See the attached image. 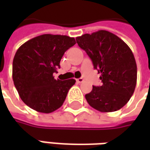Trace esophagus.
Here are the masks:
<instances>
[{
	"mask_svg": "<svg viewBox=\"0 0 150 150\" xmlns=\"http://www.w3.org/2000/svg\"><path fill=\"white\" fill-rule=\"evenodd\" d=\"M76 81H77V83H83V78L77 79H76Z\"/></svg>",
	"mask_w": 150,
	"mask_h": 150,
	"instance_id": "obj_1",
	"label": "esophagus"
}]
</instances>
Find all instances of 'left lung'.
<instances>
[{"mask_svg": "<svg viewBox=\"0 0 150 150\" xmlns=\"http://www.w3.org/2000/svg\"><path fill=\"white\" fill-rule=\"evenodd\" d=\"M76 42L100 73L103 83L85 95L89 105L101 112L120 109L129 102L137 84V63L131 49L107 30L85 34L76 38Z\"/></svg>", "mask_w": 150, "mask_h": 150, "instance_id": "8db88e82", "label": "left lung"}]
</instances>
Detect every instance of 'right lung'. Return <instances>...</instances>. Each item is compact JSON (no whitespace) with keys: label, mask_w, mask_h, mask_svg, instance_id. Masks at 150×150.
<instances>
[{"label":"right lung","mask_w":150,"mask_h":150,"mask_svg":"<svg viewBox=\"0 0 150 150\" xmlns=\"http://www.w3.org/2000/svg\"><path fill=\"white\" fill-rule=\"evenodd\" d=\"M74 38L42 34L21 45L13 61V80L21 100L32 109L50 113L61 107L74 79H55L64 53L75 44Z\"/></svg>","instance_id":"1"}]
</instances>
